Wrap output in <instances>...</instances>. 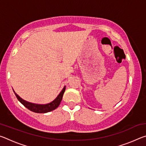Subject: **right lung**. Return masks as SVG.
<instances>
[{
  "label": "right lung",
  "instance_id": "right-lung-1",
  "mask_svg": "<svg viewBox=\"0 0 146 146\" xmlns=\"http://www.w3.org/2000/svg\"><path fill=\"white\" fill-rule=\"evenodd\" d=\"M65 90L66 86H64L62 90L61 91V92L59 93V95L57 96V97H56L53 101H52V102L49 104H36L27 102V101L23 100V98L20 97L16 93H15V91L14 93L15 95L16 96V97L17 98V99L20 101V102L23 104L25 106L26 108H28V110L35 113H45L51 111L55 110L56 108H57L58 107L62 99V97Z\"/></svg>",
  "mask_w": 146,
  "mask_h": 146
}]
</instances>
